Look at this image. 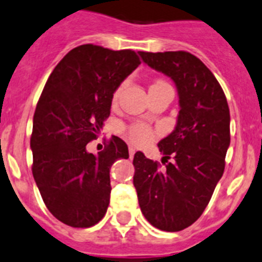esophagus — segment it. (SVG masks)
I'll use <instances>...</instances> for the list:
<instances>
[{"mask_svg":"<svg viewBox=\"0 0 262 262\" xmlns=\"http://www.w3.org/2000/svg\"><path fill=\"white\" fill-rule=\"evenodd\" d=\"M134 154H136V147H134V146H129V156L133 158Z\"/></svg>","mask_w":262,"mask_h":262,"instance_id":"34e87169","label":"esophagus"}]
</instances>
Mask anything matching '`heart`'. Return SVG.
<instances>
[{
    "mask_svg": "<svg viewBox=\"0 0 262 262\" xmlns=\"http://www.w3.org/2000/svg\"><path fill=\"white\" fill-rule=\"evenodd\" d=\"M161 84H165V82L156 81L154 82L151 86H155V85H161ZM120 92H121V86L115 92L114 99H116V98L119 97ZM124 134H125L126 138H128L130 142L136 143V145H143V143H147L148 141H151V138H152V132H151V129L148 128L147 125L141 123L130 125L125 132H124Z\"/></svg>",
    "mask_w": 262,
    "mask_h": 262,
    "instance_id": "1",
    "label": "heart"
}]
</instances>
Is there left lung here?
<instances>
[{"instance_id":"obj_1","label":"left lung","mask_w":262,"mask_h":262,"mask_svg":"<svg viewBox=\"0 0 262 262\" xmlns=\"http://www.w3.org/2000/svg\"><path fill=\"white\" fill-rule=\"evenodd\" d=\"M138 53L174 81L180 112L174 130L158 143L165 167L138 151L133 183L146 220L160 230L180 231L202 216L224 174L230 111L221 85L199 58L187 51Z\"/></svg>"}]
</instances>
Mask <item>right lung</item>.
Here are the masks:
<instances>
[{
    "mask_svg": "<svg viewBox=\"0 0 262 262\" xmlns=\"http://www.w3.org/2000/svg\"><path fill=\"white\" fill-rule=\"evenodd\" d=\"M141 64L133 50L86 43L72 49L49 76L33 116L32 173L43 203L55 219L90 227L110 204V169L128 159V146L112 137L98 155L86 145L110 116L120 84Z\"/></svg>",
    "mask_w": 262,
    "mask_h": 262,
    "instance_id": "1",
    "label": "right lung"
}]
</instances>
